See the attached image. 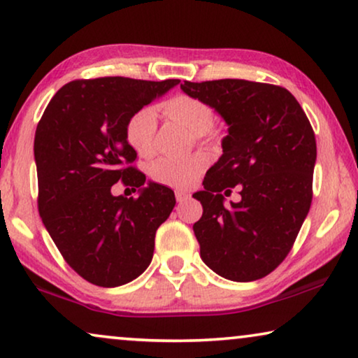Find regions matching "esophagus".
Returning <instances> with one entry per match:
<instances>
[{
  "label": "esophagus",
  "mask_w": 358,
  "mask_h": 358,
  "mask_svg": "<svg viewBox=\"0 0 358 358\" xmlns=\"http://www.w3.org/2000/svg\"><path fill=\"white\" fill-rule=\"evenodd\" d=\"M176 199H178L179 203H182L190 199V194L185 192V190H176Z\"/></svg>",
  "instance_id": "obj_1"
}]
</instances>
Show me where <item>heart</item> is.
Masks as SVG:
<instances>
[{"label": "heart", "mask_w": 358, "mask_h": 358, "mask_svg": "<svg viewBox=\"0 0 358 358\" xmlns=\"http://www.w3.org/2000/svg\"><path fill=\"white\" fill-rule=\"evenodd\" d=\"M163 114L171 120L179 122L192 131L197 140L207 136L213 125L215 114L207 102L197 97L179 94L161 104ZM156 115L153 109H141L130 117L127 124V141L140 156H150L155 151ZM207 156L194 153L185 158H161L150 168V174L156 182L174 189H185L192 185L207 168Z\"/></svg>", "instance_id": "1"}]
</instances>
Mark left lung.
Segmentation results:
<instances>
[{"mask_svg": "<svg viewBox=\"0 0 358 358\" xmlns=\"http://www.w3.org/2000/svg\"><path fill=\"white\" fill-rule=\"evenodd\" d=\"M228 125L223 155L208 169L194 224L200 257L215 273L251 282L271 273L295 243L313 199L316 138L285 87L246 80L184 81ZM233 187L242 200L224 207Z\"/></svg>", "mask_w": 358, "mask_h": 358, "instance_id": "1", "label": "left lung"}]
</instances>
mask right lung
I'll list each match as a JSON object with an SVG mask.
<instances>
[{
	"label": "right lung",
	"instance_id": "right-lung-1",
	"mask_svg": "<svg viewBox=\"0 0 358 358\" xmlns=\"http://www.w3.org/2000/svg\"><path fill=\"white\" fill-rule=\"evenodd\" d=\"M179 85L110 76L71 81L48 102L34 138L38 213L73 271L99 287L143 273L155 234L173 212L174 192L146 182L127 141L130 117ZM122 180L138 199L111 194Z\"/></svg>",
	"mask_w": 358,
	"mask_h": 358
}]
</instances>
